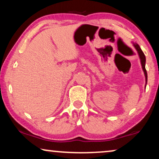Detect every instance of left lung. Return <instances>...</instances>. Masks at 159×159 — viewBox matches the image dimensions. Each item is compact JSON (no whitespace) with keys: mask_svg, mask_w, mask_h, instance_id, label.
I'll use <instances>...</instances> for the list:
<instances>
[{"mask_svg":"<svg viewBox=\"0 0 159 159\" xmlns=\"http://www.w3.org/2000/svg\"><path fill=\"white\" fill-rule=\"evenodd\" d=\"M134 47H135V48L137 49V51H138V54H139V56H140V61H141L142 68H143V72H144V74H145L146 81H147V70H146V68H145L146 57H145V55H144L143 52H142L141 49H140L139 45H138V44H134Z\"/></svg>","mask_w":159,"mask_h":159,"instance_id":"obj_1","label":"left lung"}]
</instances>
